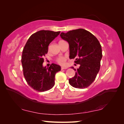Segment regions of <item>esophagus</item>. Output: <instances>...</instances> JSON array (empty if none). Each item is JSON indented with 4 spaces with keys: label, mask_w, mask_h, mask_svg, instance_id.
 Returning <instances> with one entry per match:
<instances>
[{
    "label": "esophagus",
    "mask_w": 124,
    "mask_h": 124,
    "mask_svg": "<svg viewBox=\"0 0 124 124\" xmlns=\"http://www.w3.org/2000/svg\"><path fill=\"white\" fill-rule=\"evenodd\" d=\"M68 68H67V67H61V70H66V69H67Z\"/></svg>",
    "instance_id": "34e87169"
}]
</instances>
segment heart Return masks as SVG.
Instances as JSON below:
<instances>
[{
  "instance_id": "obj_1",
  "label": "heart",
  "mask_w": 124,
  "mask_h": 124,
  "mask_svg": "<svg viewBox=\"0 0 124 124\" xmlns=\"http://www.w3.org/2000/svg\"><path fill=\"white\" fill-rule=\"evenodd\" d=\"M56 62L60 64H64L66 62V58L65 57H60L56 60Z\"/></svg>"
}]
</instances>
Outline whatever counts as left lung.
<instances>
[{"label":"left lung","instance_id":"obj_1","mask_svg":"<svg viewBox=\"0 0 124 124\" xmlns=\"http://www.w3.org/2000/svg\"><path fill=\"white\" fill-rule=\"evenodd\" d=\"M62 39L70 45V59L80 64L79 68H72L75 72L74 77L69 79V83L78 89L87 87L95 80L99 72L102 57L101 45L94 35L84 29H78L62 32Z\"/></svg>","mask_w":124,"mask_h":124}]
</instances>
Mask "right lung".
I'll return each mask as SVG.
<instances>
[{
  "instance_id": "obj_1",
  "label": "right lung",
  "mask_w": 124,
  "mask_h": 124,
  "mask_svg": "<svg viewBox=\"0 0 124 124\" xmlns=\"http://www.w3.org/2000/svg\"><path fill=\"white\" fill-rule=\"evenodd\" d=\"M60 32L41 30L29 37L22 51L21 62L24 78L29 86L39 92L52 89L56 73L61 67L52 63L49 68L43 66L44 57L50 43Z\"/></svg>"
}]
</instances>
